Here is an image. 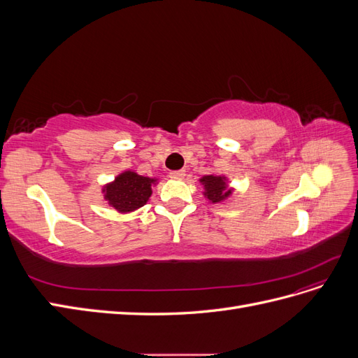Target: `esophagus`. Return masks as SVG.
I'll return each instance as SVG.
<instances>
[{
  "label": "esophagus",
  "instance_id": "esophagus-1",
  "mask_svg": "<svg viewBox=\"0 0 358 358\" xmlns=\"http://www.w3.org/2000/svg\"><path fill=\"white\" fill-rule=\"evenodd\" d=\"M169 176L171 179H183V176H185V171L183 170H175V171H170Z\"/></svg>",
  "mask_w": 358,
  "mask_h": 358
}]
</instances>
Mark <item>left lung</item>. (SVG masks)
<instances>
[{
    "label": "left lung",
    "instance_id": "1",
    "mask_svg": "<svg viewBox=\"0 0 358 358\" xmlns=\"http://www.w3.org/2000/svg\"><path fill=\"white\" fill-rule=\"evenodd\" d=\"M204 187V197L212 203H221L231 196L233 189L227 188V179L224 176H203L200 179Z\"/></svg>",
    "mask_w": 358,
    "mask_h": 358
}]
</instances>
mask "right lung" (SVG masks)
Instances as JSON below:
<instances>
[{"label":"right lung","instance_id":"1","mask_svg":"<svg viewBox=\"0 0 358 358\" xmlns=\"http://www.w3.org/2000/svg\"><path fill=\"white\" fill-rule=\"evenodd\" d=\"M157 179L140 176L134 171H124L104 187V199L117 212H133L145 206L152 194Z\"/></svg>","mask_w":358,"mask_h":358}]
</instances>
